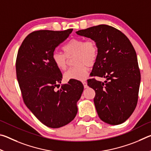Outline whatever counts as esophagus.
<instances>
[{"mask_svg":"<svg viewBox=\"0 0 151 151\" xmlns=\"http://www.w3.org/2000/svg\"><path fill=\"white\" fill-rule=\"evenodd\" d=\"M83 85H84V88H87V87H88L87 83H86V82H85V81L83 82Z\"/></svg>","mask_w":151,"mask_h":151,"instance_id":"34e87169","label":"esophagus"}]
</instances>
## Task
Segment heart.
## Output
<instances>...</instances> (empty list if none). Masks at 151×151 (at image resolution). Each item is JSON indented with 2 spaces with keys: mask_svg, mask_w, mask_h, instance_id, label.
<instances>
[{
  "mask_svg": "<svg viewBox=\"0 0 151 151\" xmlns=\"http://www.w3.org/2000/svg\"><path fill=\"white\" fill-rule=\"evenodd\" d=\"M64 54L55 51L52 55V60L57 68L65 70L67 67L68 58L74 57L75 67L65 74L66 81H83L87 77L89 66L95 64L99 56V48L94 40L73 39L63 47Z\"/></svg>",
  "mask_w": 151,
  "mask_h": 151,
  "instance_id": "b5f03b06",
  "label": "heart"
}]
</instances>
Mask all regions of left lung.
<instances>
[{"label":"left lung","instance_id":"1","mask_svg":"<svg viewBox=\"0 0 151 151\" xmlns=\"http://www.w3.org/2000/svg\"><path fill=\"white\" fill-rule=\"evenodd\" d=\"M76 33L90 38L98 46L92 76L106 81L91 78L87 83L95 91L94 103L99 118L109 124L122 123L134 111L139 95L140 73L133 46L122 32L106 24Z\"/></svg>","mask_w":151,"mask_h":151}]
</instances>
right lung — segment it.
Listing matches in <instances>:
<instances>
[{"mask_svg": "<svg viewBox=\"0 0 151 151\" xmlns=\"http://www.w3.org/2000/svg\"><path fill=\"white\" fill-rule=\"evenodd\" d=\"M73 31L41 30L25 38L18 51L17 77L26 106L46 126L57 129L75 119L76 103L84 86L78 81H69L60 86V70L52 60L55 48L65 40Z\"/></svg>", "mask_w": 151, "mask_h": 151, "instance_id": "right-lung-1", "label": "right lung"}]
</instances>
